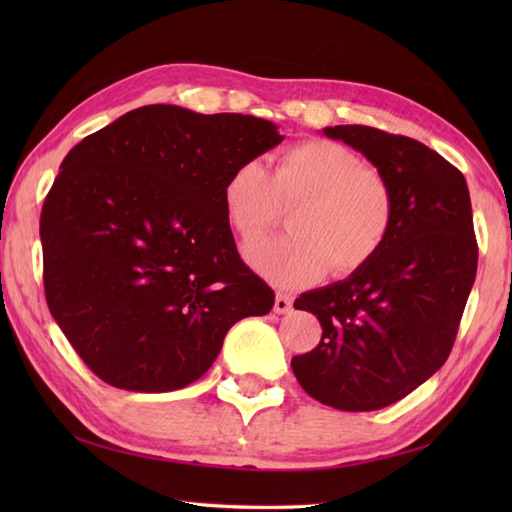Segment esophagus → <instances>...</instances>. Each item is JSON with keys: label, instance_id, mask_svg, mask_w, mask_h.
Listing matches in <instances>:
<instances>
[{"label": "esophagus", "instance_id": "esophagus-1", "mask_svg": "<svg viewBox=\"0 0 512 512\" xmlns=\"http://www.w3.org/2000/svg\"><path fill=\"white\" fill-rule=\"evenodd\" d=\"M292 310V297L290 295H279L275 297V312L277 314H288Z\"/></svg>", "mask_w": 512, "mask_h": 512}]
</instances>
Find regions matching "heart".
Returning a JSON list of instances; mask_svg holds the SVG:
<instances>
[{
	"label": "heart",
	"mask_w": 512,
	"mask_h": 512,
	"mask_svg": "<svg viewBox=\"0 0 512 512\" xmlns=\"http://www.w3.org/2000/svg\"><path fill=\"white\" fill-rule=\"evenodd\" d=\"M224 217L239 242L250 244L275 226L281 206H295L292 237L246 248V262L279 288H299L352 275L385 246L396 195L383 173L334 140H303L281 151L270 171L257 160L237 165L222 187Z\"/></svg>",
	"instance_id": "heart-1"
}]
</instances>
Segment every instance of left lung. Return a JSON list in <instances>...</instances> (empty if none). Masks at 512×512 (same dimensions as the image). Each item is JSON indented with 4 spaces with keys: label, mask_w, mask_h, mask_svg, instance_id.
Instances as JSON below:
<instances>
[{
    "label": "left lung",
    "mask_w": 512,
    "mask_h": 512,
    "mask_svg": "<svg viewBox=\"0 0 512 512\" xmlns=\"http://www.w3.org/2000/svg\"><path fill=\"white\" fill-rule=\"evenodd\" d=\"M323 134L383 173L396 217L372 262L295 301L319 319L323 334L290 365L323 405L374 411L411 394L451 354L477 273L471 195L462 173L418 140L367 125Z\"/></svg>",
    "instance_id": "8db88e82"
}]
</instances>
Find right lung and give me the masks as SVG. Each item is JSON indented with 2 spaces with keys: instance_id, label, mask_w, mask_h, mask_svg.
Wrapping results in <instances>:
<instances>
[{
  "instance_id": "obj_1",
  "label": "right lung",
  "mask_w": 512,
  "mask_h": 512,
  "mask_svg": "<svg viewBox=\"0 0 512 512\" xmlns=\"http://www.w3.org/2000/svg\"><path fill=\"white\" fill-rule=\"evenodd\" d=\"M281 140L264 118L145 105L63 158L41 211L43 288L107 385L187 387L239 319L273 308L275 292L237 253L222 187Z\"/></svg>"
}]
</instances>
